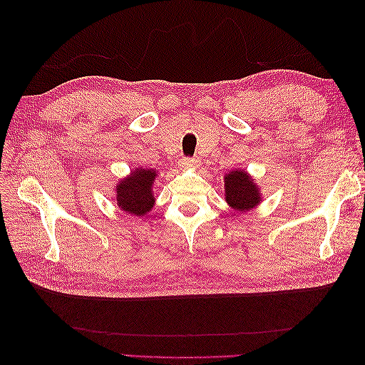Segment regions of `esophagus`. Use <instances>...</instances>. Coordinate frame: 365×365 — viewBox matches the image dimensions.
Returning a JSON list of instances; mask_svg holds the SVG:
<instances>
[{
  "label": "esophagus",
  "mask_w": 365,
  "mask_h": 365,
  "mask_svg": "<svg viewBox=\"0 0 365 365\" xmlns=\"http://www.w3.org/2000/svg\"><path fill=\"white\" fill-rule=\"evenodd\" d=\"M197 165V160L196 158H182L181 160V168L182 169H193Z\"/></svg>",
  "instance_id": "obj_1"
}]
</instances>
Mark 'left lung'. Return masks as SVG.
I'll list each match as a JSON object with an SVG mask.
<instances>
[{"mask_svg": "<svg viewBox=\"0 0 365 365\" xmlns=\"http://www.w3.org/2000/svg\"><path fill=\"white\" fill-rule=\"evenodd\" d=\"M225 201L237 212H250L260 204V187L244 169L231 170L225 175Z\"/></svg>", "mask_w": 365, "mask_h": 365, "instance_id": "8db88e82", "label": "left lung"}]
</instances>
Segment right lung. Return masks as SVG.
<instances>
[{
    "mask_svg": "<svg viewBox=\"0 0 365 365\" xmlns=\"http://www.w3.org/2000/svg\"><path fill=\"white\" fill-rule=\"evenodd\" d=\"M155 178L157 172L153 169L137 168L126 178L120 180L114 189L118 208L135 216H145L150 212L155 204V196L152 190Z\"/></svg>",
    "mask_w": 365,
    "mask_h": 365,
    "instance_id": "1",
    "label": "right lung"
}]
</instances>
